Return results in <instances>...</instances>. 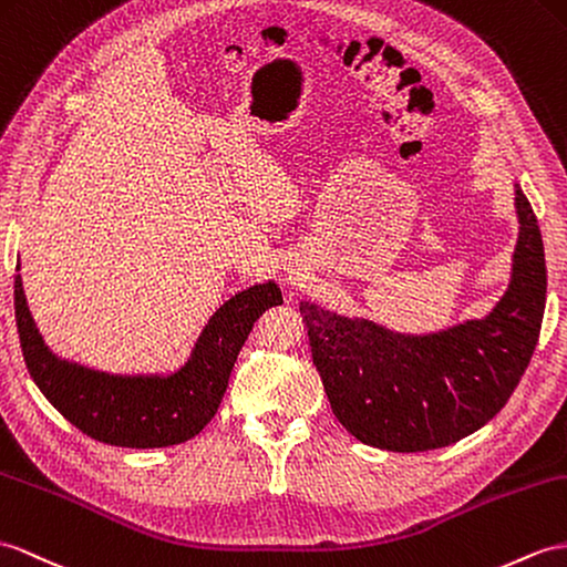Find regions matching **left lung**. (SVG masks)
Here are the masks:
<instances>
[{
    "label": "left lung",
    "mask_w": 567,
    "mask_h": 567,
    "mask_svg": "<svg viewBox=\"0 0 567 567\" xmlns=\"http://www.w3.org/2000/svg\"><path fill=\"white\" fill-rule=\"evenodd\" d=\"M515 204L513 281L483 320L411 337L300 302L331 411L355 440L392 452L447 447L507 404L532 361L546 308L542 230L519 185Z\"/></svg>",
    "instance_id": "left-lung-1"
}]
</instances>
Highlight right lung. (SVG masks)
Segmentation results:
<instances>
[{
  "instance_id": "1",
  "label": "right lung",
  "mask_w": 567,
  "mask_h": 567,
  "mask_svg": "<svg viewBox=\"0 0 567 567\" xmlns=\"http://www.w3.org/2000/svg\"><path fill=\"white\" fill-rule=\"evenodd\" d=\"M274 281L233 296L204 327L189 361L173 375H110L54 355L13 279V308L25 368L38 390L81 433L113 447H168L195 437L214 419L230 370L261 312L281 306Z\"/></svg>"
}]
</instances>
